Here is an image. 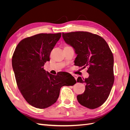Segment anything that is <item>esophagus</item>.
I'll list each match as a JSON object with an SVG mask.
<instances>
[{
    "mask_svg": "<svg viewBox=\"0 0 130 130\" xmlns=\"http://www.w3.org/2000/svg\"><path fill=\"white\" fill-rule=\"evenodd\" d=\"M73 76L74 77V78H75V80H76L77 78V76L76 75H74V74H73Z\"/></svg>",
    "mask_w": 130,
    "mask_h": 130,
    "instance_id": "1",
    "label": "esophagus"
}]
</instances>
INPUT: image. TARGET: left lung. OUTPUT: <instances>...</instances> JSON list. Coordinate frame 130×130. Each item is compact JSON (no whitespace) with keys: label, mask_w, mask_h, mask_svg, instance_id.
I'll return each mask as SVG.
<instances>
[{"label":"left lung","mask_w":130,"mask_h":130,"mask_svg":"<svg viewBox=\"0 0 130 130\" xmlns=\"http://www.w3.org/2000/svg\"><path fill=\"white\" fill-rule=\"evenodd\" d=\"M65 42L74 49L77 57L75 65L88 68L89 77H78L77 82L86 84L83 94L77 96L78 103L95 109L107 99L115 81L113 54L104 39L86 31L62 33Z\"/></svg>","instance_id":"8db88e82"}]
</instances>
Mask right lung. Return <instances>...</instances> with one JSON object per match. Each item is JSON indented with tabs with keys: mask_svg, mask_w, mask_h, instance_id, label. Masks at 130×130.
Wrapping results in <instances>:
<instances>
[{
	"mask_svg": "<svg viewBox=\"0 0 130 130\" xmlns=\"http://www.w3.org/2000/svg\"><path fill=\"white\" fill-rule=\"evenodd\" d=\"M61 37V33L39 34L19 42L12 58L18 88L30 105L43 109L55 103L63 86L76 82L71 74L54 75L44 69L45 63Z\"/></svg>",
	"mask_w": 130,
	"mask_h": 130,
	"instance_id": "add662e5",
	"label": "right lung"
}]
</instances>
